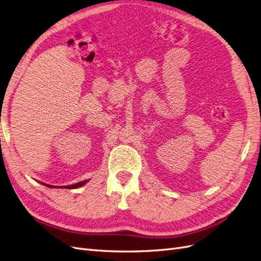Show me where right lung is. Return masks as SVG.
<instances>
[{"mask_svg":"<svg viewBox=\"0 0 261 261\" xmlns=\"http://www.w3.org/2000/svg\"><path fill=\"white\" fill-rule=\"evenodd\" d=\"M87 183V180H84V181H80V183H76V184H74V185H68V186H63L62 188H68V189H72V188H78V187H81V186H83V185H85ZM43 185H45V186H48V187H51V188H57L55 186H52V185H49V184H44V183H42Z\"/></svg>","mask_w":261,"mask_h":261,"instance_id":"add662e5","label":"right lung"}]
</instances>
